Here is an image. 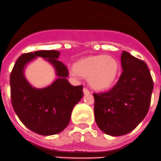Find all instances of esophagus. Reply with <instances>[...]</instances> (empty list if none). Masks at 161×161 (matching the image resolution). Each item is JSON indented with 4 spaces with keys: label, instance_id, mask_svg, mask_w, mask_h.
I'll return each mask as SVG.
<instances>
[{
    "label": "esophagus",
    "instance_id": "1",
    "mask_svg": "<svg viewBox=\"0 0 161 161\" xmlns=\"http://www.w3.org/2000/svg\"><path fill=\"white\" fill-rule=\"evenodd\" d=\"M83 93H84V94H85V95H87V94H89V93H90V92H89V89H86V88H84Z\"/></svg>",
    "mask_w": 161,
    "mask_h": 161
}]
</instances>
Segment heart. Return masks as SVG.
<instances>
[{"mask_svg":"<svg viewBox=\"0 0 161 161\" xmlns=\"http://www.w3.org/2000/svg\"><path fill=\"white\" fill-rule=\"evenodd\" d=\"M72 75L87 78L93 89L106 90L116 82L120 71L119 61L106 55H89L78 59L73 64Z\"/></svg>","mask_w":161,"mask_h":161,"instance_id":"1","label":"heart"}]
</instances>
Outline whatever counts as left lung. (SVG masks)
Listing matches in <instances>:
<instances>
[{
  "mask_svg": "<svg viewBox=\"0 0 161 161\" xmlns=\"http://www.w3.org/2000/svg\"><path fill=\"white\" fill-rule=\"evenodd\" d=\"M123 72L112 89L94 93V115L105 134L120 136L130 133L143 120L150 106L153 80L147 64L123 51Z\"/></svg>",
  "mask_w": 161,
  "mask_h": 161,
  "instance_id": "obj_1",
  "label": "left lung"
}]
</instances>
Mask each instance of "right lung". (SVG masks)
<instances>
[{
	"mask_svg": "<svg viewBox=\"0 0 161 161\" xmlns=\"http://www.w3.org/2000/svg\"><path fill=\"white\" fill-rule=\"evenodd\" d=\"M58 51H38L23 54L10 75L11 102L14 111L28 129L41 136L60 133L69 123L74 106L83 97V86H73L67 77L66 66L58 60ZM38 57L52 64L57 78L47 87H34L25 76L26 66Z\"/></svg>",
	"mask_w": 161,
	"mask_h": 161,
	"instance_id": "1",
	"label": "right lung"
}]
</instances>
